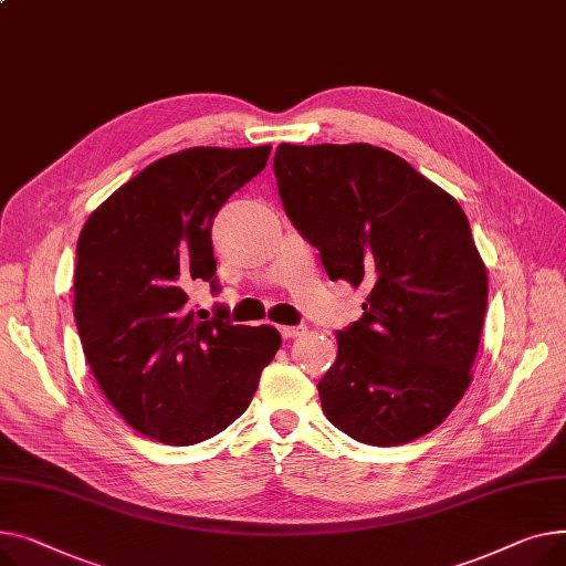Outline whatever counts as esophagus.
Masks as SVG:
<instances>
[{
    "label": "esophagus",
    "instance_id": "obj_1",
    "mask_svg": "<svg viewBox=\"0 0 566 566\" xmlns=\"http://www.w3.org/2000/svg\"><path fill=\"white\" fill-rule=\"evenodd\" d=\"M281 336L283 338H298V336H306L308 326L306 324H296V326H281Z\"/></svg>",
    "mask_w": 566,
    "mask_h": 566
}]
</instances>
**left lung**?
<instances>
[{
    "label": "left lung",
    "instance_id": "obj_1",
    "mask_svg": "<svg viewBox=\"0 0 566 566\" xmlns=\"http://www.w3.org/2000/svg\"><path fill=\"white\" fill-rule=\"evenodd\" d=\"M274 174L328 279L370 290L317 384L324 416L379 448L437 429L471 386L486 313L467 214L409 161L370 144H281Z\"/></svg>",
    "mask_w": 566,
    "mask_h": 566
}]
</instances>
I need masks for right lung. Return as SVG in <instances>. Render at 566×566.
I'll use <instances>...</instances> for the list:
<instances>
[{
	"label": "right lung",
	"mask_w": 566,
	"mask_h": 566,
	"mask_svg": "<svg viewBox=\"0 0 566 566\" xmlns=\"http://www.w3.org/2000/svg\"><path fill=\"white\" fill-rule=\"evenodd\" d=\"M270 153L201 146L166 155L82 228L75 322L84 356L112 407L148 439L193 446L219 434L247 411L281 347L272 326L189 306L196 283L219 292L212 221Z\"/></svg>",
	"instance_id": "right-lung-1"
}]
</instances>
